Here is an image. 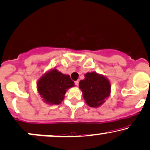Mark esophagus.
<instances>
[{
	"instance_id": "esophagus-1",
	"label": "esophagus",
	"mask_w": 150,
	"mask_h": 150,
	"mask_svg": "<svg viewBox=\"0 0 150 150\" xmlns=\"http://www.w3.org/2000/svg\"><path fill=\"white\" fill-rule=\"evenodd\" d=\"M74 83H75V85H76V86H78V85H79V80L76 81L74 82Z\"/></svg>"
}]
</instances>
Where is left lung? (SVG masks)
<instances>
[{
  "mask_svg": "<svg viewBox=\"0 0 150 150\" xmlns=\"http://www.w3.org/2000/svg\"><path fill=\"white\" fill-rule=\"evenodd\" d=\"M79 88L86 103L91 107H99L105 103V99L110 96L111 91L108 79L96 72L85 74V79L79 82Z\"/></svg>",
  "mask_w": 150,
  "mask_h": 150,
  "instance_id": "8db88e82",
  "label": "left lung"
}]
</instances>
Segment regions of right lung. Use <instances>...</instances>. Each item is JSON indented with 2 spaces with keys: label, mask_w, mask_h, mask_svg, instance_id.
Returning a JSON list of instances; mask_svg holds the SVG:
<instances>
[{
  "label": "right lung",
  "mask_w": 150,
  "mask_h": 150,
  "mask_svg": "<svg viewBox=\"0 0 150 150\" xmlns=\"http://www.w3.org/2000/svg\"><path fill=\"white\" fill-rule=\"evenodd\" d=\"M74 83L69 76L63 74L54 69L43 75L37 86L40 97L46 103L59 105L64 99L67 89L74 86Z\"/></svg>",
  "instance_id": "add662e5"
}]
</instances>
